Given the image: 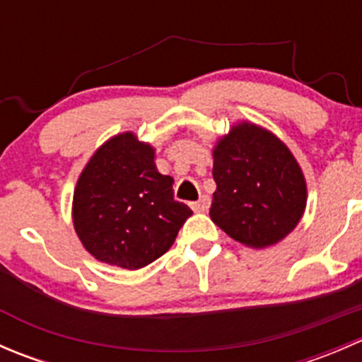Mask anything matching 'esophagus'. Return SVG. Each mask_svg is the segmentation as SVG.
Listing matches in <instances>:
<instances>
[{"label":"esophagus","instance_id":"esophagus-1","mask_svg":"<svg viewBox=\"0 0 362 362\" xmlns=\"http://www.w3.org/2000/svg\"><path fill=\"white\" fill-rule=\"evenodd\" d=\"M191 206L194 211H206L208 206H210V198H208V196H202L198 202L191 203Z\"/></svg>","mask_w":362,"mask_h":362}]
</instances>
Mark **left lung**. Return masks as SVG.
<instances>
[{"label":"left lung","instance_id":"1","mask_svg":"<svg viewBox=\"0 0 362 362\" xmlns=\"http://www.w3.org/2000/svg\"><path fill=\"white\" fill-rule=\"evenodd\" d=\"M210 217L226 235L254 249L275 245L298 226L306 182L298 160L273 133L236 124L214 148Z\"/></svg>","mask_w":362,"mask_h":362}]
</instances>
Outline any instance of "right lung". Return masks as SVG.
I'll list each match as a JSON object with an SVG mask.
<instances>
[{"instance_id": "add662e5", "label": "right lung", "mask_w": 362, "mask_h": 362, "mask_svg": "<svg viewBox=\"0 0 362 362\" xmlns=\"http://www.w3.org/2000/svg\"><path fill=\"white\" fill-rule=\"evenodd\" d=\"M154 148L133 133L101 145L73 194V226L98 261L138 269L170 250L192 215L173 198V178L160 175Z\"/></svg>"}]
</instances>
